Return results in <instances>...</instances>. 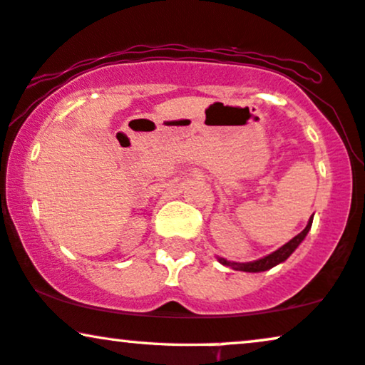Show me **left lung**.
I'll return each instance as SVG.
<instances>
[{"mask_svg": "<svg viewBox=\"0 0 365 365\" xmlns=\"http://www.w3.org/2000/svg\"><path fill=\"white\" fill-rule=\"evenodd\" d=\"M312 220L314 217H310V220L307 223V227L304 228L302 232L299 233V235H295L292 240L287 242L284 247H280L279 250H275L274 254L264 257V259H259L255 262H249V264H235V262H228L225 259H218L220 260V264L227 265V267H232L233 270H242V272H264V270H269L272 267L282 264L284 260H287L290 255H292V252L297 249L300 245V242L305 239V235H307L310 227H312Z\"/></svg>", "mask_w": 365, "mask_h": 365, "instance_id": "left-lung-1", "label": "left lung"}]
</instances>
